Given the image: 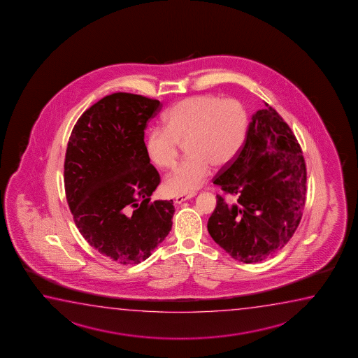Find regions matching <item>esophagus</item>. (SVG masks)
<instances>
[{
  "label": "esophagus",
  "instance_id": "obj_1",
  "mask_svg": "<svg viewBox=\"0 0 358 358\" xmlns=\"http://www.w3.org/2000/svg\"><path fill=\"white\" fill-rule=\"evenodd\" d=\"M196 196V193H188V194H180V196H177L176 202L177 204L182 203V202H185V201H187V199H191L192 197Z\"/></svg>",
  "mask_w": 358,
  "mask_h": 358
}]
</instances>
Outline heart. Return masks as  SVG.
Returning <instances> with one entry per match:
<instances>
[{"label":"heart","mask_w":358,"mask_h":358,"mask_svg":"<svg viewBox=\"0 0 358 358\" xmlns=\"http://www.w3.org/2000/svg\"><path fill=\"white\" fill-rule=\"evenodd\" d=\"M164 124L165 127L148 132L146 155L152 164L167 170L176 164L180 143H185L187 157L164 183L166 192L185 194L203 185L212 165H228L237 156L247 136L248 114L238 100L202 94L171 106Z\"/></svg>","instance_id":"heart-1"}]
</instances>
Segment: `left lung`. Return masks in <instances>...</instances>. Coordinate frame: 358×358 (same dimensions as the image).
Wrapping results in <instances>:
<instances>
[{
  "label": "left lung",
  "instance_id": "left-lung-1",
  "mask_svg": "<svg viewBox=\"0 0 358 358\" xmlns=\"http://www.w3.org/2000/svg\"><path fill=\"white\" fill-rule=\"evenodd\" d=\"M217 194L210 237L231 258L258 263L284 248L296 231L306 199V165L292 129L265 103L248 127L237 156L213 180Z\"/></svg>",
  "mask_w": 358,
  "mask_h": 358
}]
</instances>
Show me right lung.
Instances as JSON below:
<instances>
[{"mask_svg":"<svg viewBox=\"0 0 358 358\" xmlns=\"http://www.w3.org/2000/svg\"><path fill=\"white\" fill-rule=\"evenodd\" d=\"M161 108L143 95H106L83 113L68 141L64 187L76 226L119 264L146 260L172 228L173 201L150 202L159 175L143 141Z\"/></svg>","mask_w":358,"mask_h":358,"instance_id":"right-lung-1","label":"right lung"}]
</instances>
